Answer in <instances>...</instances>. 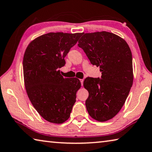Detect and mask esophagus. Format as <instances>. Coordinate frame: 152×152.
I'll return each instance as SVG.
<instances>
[{
    "instance_id": "obj_1",
    "label": "esophagus",
    "mask_w": 152,
    "mask_h": 152,
    "mask_svg": "<svg viewBox=\"0 0 152 152\" xmlns=\"http://www.w3.org/2000/svg\"><path fill=\"white\" fill-rule=\"evenodd\" d=\"M80 81H81V86H83V79H80Z\"/></svg>"
}]
</instances>
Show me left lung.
<instances>
[{
  "mask_svg": "<svg viewBox=\"0 0 152 152\" xmlns=\"http://www.w3.org/2000/svg\"><path fill=\"white\" fill-rule=\"evenodd\" d=\"M78 46L93 65L99 66L101 78L87 77V110L92 118L105 121L115 117L124 105L134 80L132 55L124 39L109 32L82 33Z\"/></svg>",
  "mask_w": 152,
  "mask_h": 152,
  "instance_id": "left-lung-1",
  "label": "left lung"
}]
</instances>
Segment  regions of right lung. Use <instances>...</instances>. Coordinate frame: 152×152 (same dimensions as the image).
Here are the masks:
<instances>
[{
	"instance_id": "obj_1",
	"label": "right lung",
	"mask_w": 152,
	"mask_h": 152,
	"mask_svg": "<svg viewBox=\"0 0 152 152\" xmlns=\"http://www.w3.org/2000/svg\"><path fill=\"white\" fill-rule=\"evenodd\" d=\"M82 33H49L37 37L26 47L23 57L24 81L33 107L45 120L63 124L76 102L81 82L64 78L59 69Z\"/></svg>"
}]
</instances>
